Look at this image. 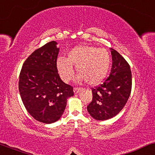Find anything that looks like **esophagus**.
<instances>
[{
	"label": "esophagus",
	"instance_id": "obj_1",
	"mask_svg": "<svg viewBox=\"0 0 155 155\" xmlns=\"http://www.w3.org/2000/svg\"><path fill=\"white\" fill-rule=\"evenodd\" d=\"M81 90H82V88H80V87H74V89H73L74 93H75V94H78V93Z\"/></svg>",
	"mask_w": 155,
	"mask_h": 155
}]
</instances>
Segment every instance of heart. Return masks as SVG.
Listing matches in <instances>:
<instances>
[{"label":"heart","mask_w":155,"mask_h":155,"mask_svg":"<svg viewBox=\"0 0 155 155\" xmlns=\"http://www.w3.org/2000/svg\"><path fill=\"white\" fill-rule=\"evenodd\" d=\"M111 63V55L104 48L80 45L68 53V57L57 59V69L61 79L68 82L73 78V65L79 73L78 79L90 85L99 84L107 77Z\"/></svg>","instance_id":"b5f03b06"}]
</instances>
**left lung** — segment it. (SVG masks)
I'll list each match as a JSON object with an SVG mask.
<instances>
[{
  "label": "left lung",
  "mask_w": 155,
  "mask_h": 155,
  "mask_svg": "<svg viewBox=\"0 0 155 155\" xmlns=\"http://www.w3.org/2000/svg\"><path fill=\"white\" fill-rule=\"evenodd\" d=\"M112 68L107 79L92 88V100L87 111L96 120H104L117 115L128 101L132 88V73L128 63L111 49Z\"/></svg>",
  "instance_id": "left-lung-1"
}]
</instances>
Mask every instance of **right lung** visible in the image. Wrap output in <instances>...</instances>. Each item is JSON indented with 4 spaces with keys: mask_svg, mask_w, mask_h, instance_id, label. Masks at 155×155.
<instances>
[{
    "mask_svg": "<svg viewBox=\"0 0 155 155\" xmlns=\"http://www.w3.org/2000/svg\"><path fill=\"white\" fill-rule=\"evenodd\" d=\"M52 41L35 50L23 63L19 79L21 99L38 121L52 124L61 117L73 87L60 78L57 69L59 48Z\"/></svg>",
    "mask_w": 155,
    "mask_h": 155,
    "instance_id": "add662e5",
    "label": "right lung"
}]
</instances>
